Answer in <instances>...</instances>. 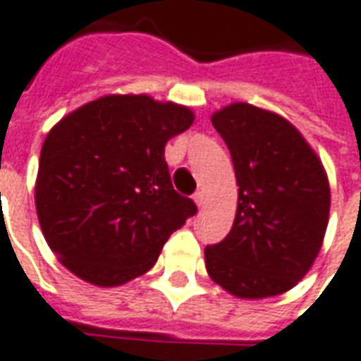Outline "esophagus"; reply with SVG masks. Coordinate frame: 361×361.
<instances>
[{
	"mask_svg": "<svg viewBox=\"0 0 361 361\" xmlns=\"http://www.w3.org/2000/svg\"><path fill=\"white\" fill-rule=\"evenodd\" d=\"M195 202H197V207H202L204 204V193L202 191H197V193L193 195Z\"/></svg>",
	"mask_w": 361,
	"mask_h": 361,
	"instance_id": "34e87169",
	"label": "esophagus"
}]
</instances>
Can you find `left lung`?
<instances>
[{
    "label": "left lung",
    "mask_w": 361,
    "mask_h": 361,
    "mask_svg": "<svg viewBox=\"0 0 361 361\" xmlns=\"http://www.w3.org/2000/svg\"><path fill=\"white\" fill-rule=\"evenodd\" d=\"M226 141L239 202L224 241L204 248L207 271L239 298L281 295L322 248L331 191L322 160L279 114L233 103L212 114Z\"/></svg>",
    "instance_id": "obj_1"
}]
</instances>
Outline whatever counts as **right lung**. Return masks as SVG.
Returning a JSON list of instances; mask_svg holds the SVG:
<instances>
[{"label":"right lung","mask_w":361,"mask_h":361,"mask_svg":"<svg viewBox=\"0 0 361 361\" xmlns=\"http://www.w3.org/2000/svg\"><path fill=\"white\" fill-rule=\"evenodd\" d=\"M193 113L147 95H106L59 122L39 153L36 210L61 264L97 287L153 268L197 207L172 185L166 141Z\"/></svg>","instance_id":"1"}]
</instances>
